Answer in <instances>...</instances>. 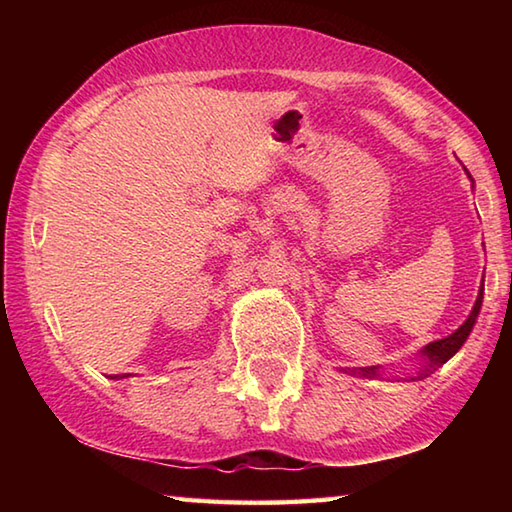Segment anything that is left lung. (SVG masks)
Here are the masks:
<instances>
[{
    "instance_id": "left-lung-1",
    "label": "left lung",
    "mask_w": 512,
    "mask_h": 512,
    "mask_svg": "<svg viewBox=\"0 0 512 512\" xmlns=\"http://www.w3.org/2000/svg\"><path fill=\"white\" fill-rule=\"evenodd\" d=\"M481 302H483V282H481L479 296H476V302H474V307H472V314L467 316L465 323L458 327L454 334H449V336H445V339H440V341L429 343L427 348L420 352L422 357H424V363H422V368H420L418 375L411 377V379H424V377L433 375V372H436L440 366H443V363H447L458 350H461V345L467 341V336H470L472 327L476 323V316H479ZM345 372H350V375H359V377H379V368L377 366L352 368V370L348 368Z\"/></svg>"
}]
</instances>
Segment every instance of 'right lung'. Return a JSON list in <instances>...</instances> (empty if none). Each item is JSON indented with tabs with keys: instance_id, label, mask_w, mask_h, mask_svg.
Masks as SVG:
<instances>
[{
	"instance_id": "obj_1",
	"label": "right lung",
	"mask_w": 512,
	"mask_h": 512,
	"mask_svg": "<svg viewBox=\"0 0 512 512\" xmlns=\"http://www.w3.org/2000/svg\"><path fill=\"white\" fill-rule=\"evenodd\" d=\"M126 377V375H124ZM110 379H121V375H115V377H110Z\"/></svg>"
}]
</instances>
